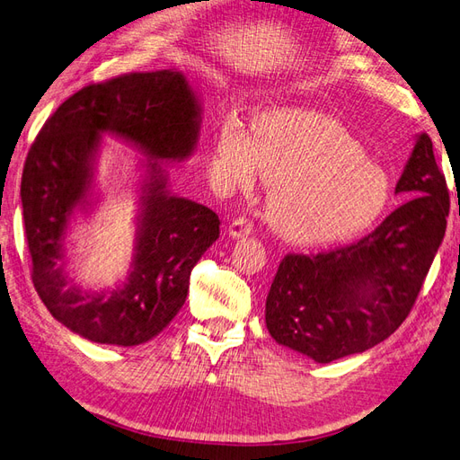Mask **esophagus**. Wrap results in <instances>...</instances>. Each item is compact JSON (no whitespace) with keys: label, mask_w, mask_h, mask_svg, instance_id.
I'll list each match as a JSON object with an SVG mask.
<instances>
[{"label":"esophagus","mask_w":460,"mask_h":460,"mask_svg":"<svg viewBox=\"0 0 460 460\" xmlns=\"http://www.w3.org/2000/svg\"><path fill=\"white\" fill-rule=\"evenodd\" d=\"M251 231H252V221H251V219H247V217H237V219H233V221L229 223V227H227V233H229V237H231V239L249 237Z\"/></svg>","instance_id":"obj_1"}]
</instances>
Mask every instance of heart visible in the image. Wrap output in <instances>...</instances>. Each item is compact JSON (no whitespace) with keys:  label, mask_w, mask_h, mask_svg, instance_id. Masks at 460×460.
I'll return each instance as SVG.
<instances>
[{"label":"heart","mask_w":460,"mask_h":460,"mask_svg":"<svg viewBox=\"0 0 460 460\" xmlns=\"http://www.w3.org/2000/svg\"><path fill=\"white\" fill-rule=\"evenodd\" d=\"M213 170L227 188L272 180L266 221L294 244H325L372 226L390 201V180L337 119L307 110H272L254 133L221 121Z\"/></svg>","instance_id":"heart-1"}]
</instances>
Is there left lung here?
<instances>
[{
  "mask_svg": "<svg viewBox=\"0 0 460 460\" xmlns=\"http://www.w3.org/2000/svg\"><path fill=\"white\" fill-rule=\"evenodd\" d=\"M396 194L410 199L368 237L329 252L284 256L264 312L276 343L325 365L372 349L403 323L448 216L429 135H415Z\"/></svg>",
  "mask_w": 460,
  "mask_h": 460,
  "instance_id": "8db88e82",
  "label": "left lung"
}]
</instances>
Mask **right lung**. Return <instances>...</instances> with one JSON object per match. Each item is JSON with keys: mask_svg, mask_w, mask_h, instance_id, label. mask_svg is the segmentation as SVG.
<instances>
[{"mask_svg": "<svg viewBox=\"0 0 460 460\" xmlns=\"http://www.w3.org/2000/svg\"><path fill=\"white\" fill-rule=\"evenodd\" d=\"M201 102L184 72H135L85 85L42 125L21 180L33 284L50 315L92 343L135 347L156 337L184 305L191 269L219 239L209 208L172 194L163 164L196 153ZM103 136L133 146L139 164L130 272L103 291L82 288L66 269L71 219L97 203Z\"/></svg>", "mask_w": 460, "mask_h": 460, "instance_id": "add662e5", "label": "right lung"}]
</instances>
